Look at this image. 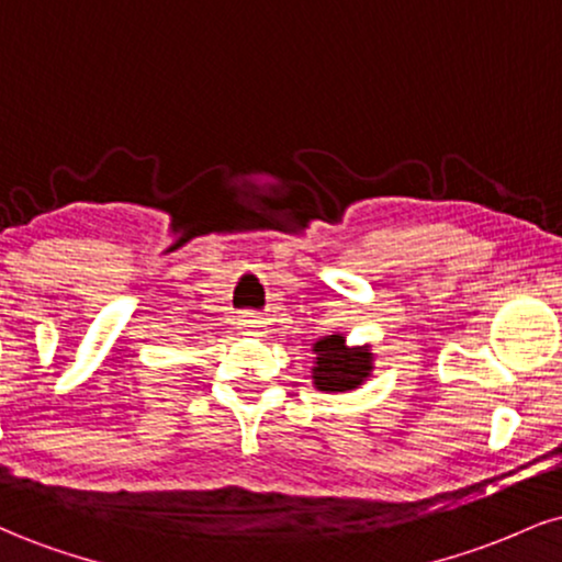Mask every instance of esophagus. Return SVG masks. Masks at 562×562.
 Listing matches in <instances>:
<instances>
[{
  "label": "esophagus",
  "mask_w": 562,
  "mask_h": 562,
  "mask_svg": "<svg viewBox=\"0 0 562 562\" xmlns=\"http://www.w3.org/2000/svg\"><path fill=\"white\" fill-rule=\"evenodd\" d=\"M240 322H243L245 330H250V333H256V330H259V327L263 325L261 317H259V314H256V312H243Z\"/></svg>",
  "instance_id": "obj_1"
}]
</instances>
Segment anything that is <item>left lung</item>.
Returning <instances> with one entry per match:
<instances>
[{
    "label": "left lung",
    "instance_id": "8db88e82",
    "mask_svg": "<svg viewBox=\"0 0 562 562\" xmlns=\"http://www.w3.org/2000/svg\"><path fill=\"white\" fill-rule=\"evenodd\" d=\"M317 364H314V385L327 393L353 391L370 378L372 353L370 346H346L344 335H327L314 344Z\"/></svg>",
    "mask_w": 562,
    "mask_h": 562
}]
</instances>
